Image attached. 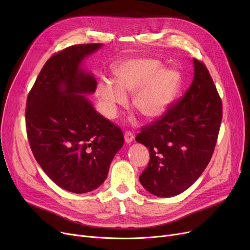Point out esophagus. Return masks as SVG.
<instances>
[{
  "instance_id": "obj_1",
  "label": "esophagus",
  "mask_w": 250,
  "mask_h": 250,
  "mask_svg": "<svg viewBox=\"0 0 250 250\" xmlns=\"http://www.w3.org/2000/svg\"><path fill=\"white\" fill-rule=\"evenodd\" d=\"M133 140H134V135H133V133L126 132V133L125 134V143H126V144L132 143V142H133Z\"/></svg>"
}]
</instances>
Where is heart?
<instances>
[{
    "label": "heart",
    "instance_id": "1",
    "mask_svg": "<svg viewBox=\"0 0 250 250\" xmlns=\"http://www.w3.org/2000/svg\"><path fill=\"white\" fill-rule=\"evenodd\" d=\"M162 63L153 59H130L114 68L115 82L101 78L96 94L105 112L114 116L117 106L125 105L127 93L133 94L134 108L147 120L161 116L174 99L180 78L175 71L163 70Z\"/></svg>",
    "mask_w": 250,
    "mask_h": 250
}]
</instances>
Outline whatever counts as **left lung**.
Wrapping results in <instances>:
<instances>
[{
	"instance_id": "left-lung-1",
	"label": "left lung",
	"mask_w": 250,
	"mask_h": 250,
	"mask_svg": "<svg viewBox=\"0 0 250 250\" xmlns=\"http://www.w3.org/2000/svg\"><path fill=\"white\" fill-rule=\"evenodd\" d=\"M194 77L180 99L141 128L136 141L149 149L142 186L160 198L188 189L208 166L223 116L222 100L205 63L193 59Z\"/></svg>"
}]
</instances>
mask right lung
I'll use <instances>...</instances> for the list:
<instances>
[{
	"label": "right lung",
	"mask_w": 250,
	"mask_h": 250,
	"mask_svg": "<svg viewBox=\"0 0 250 250\" xmlns=\"http://www.w3.org/2000/svg\"><path fill=\"white\" fill-rule=\"evenodd\" d=\"M101 45L76 44L52 55L26 102V132L36 161L56 185L75 193L101 186L124 145L121 127L82 95L94 93L97 82L81 62Z\"/></svg>",
	"instance_id": "obj_1"
}]
</instances>
